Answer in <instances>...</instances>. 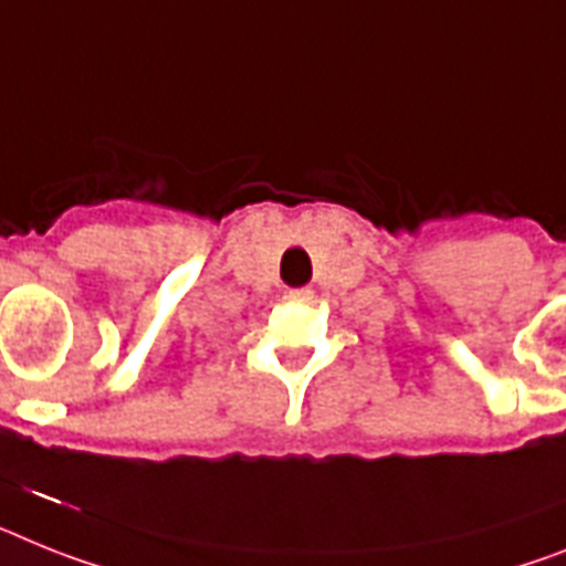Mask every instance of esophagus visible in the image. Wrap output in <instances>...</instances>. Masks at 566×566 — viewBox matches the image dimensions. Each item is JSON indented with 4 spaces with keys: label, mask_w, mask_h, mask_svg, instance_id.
Here are the masks:
<instances>
[{
    "label": "esophagus",
    "mask_w": 566,
    "mask_h": 566,
    "mask_svg": "<svg viewBox=\"0 0 566 566\" xmlns=\"http://www.w3.org/2000/svg\"><path fill=\"white\" fill-rule=\"evenodd\" d=\"M287 298H291V302H311L313 291L311 287H291V291H287Z\"/></svg>",
    "instance_id": "esophagus-1"
}]
</instances>
